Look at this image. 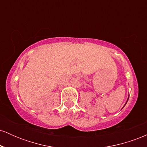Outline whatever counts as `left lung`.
I'll use <instances>...</instances> for the list:
<instances>
[{
	"label": "left lung",
	"instance_id": "obj_1",
	"mask_svg": "<svg viewBox=\"0 0 147 147\" xmlns=\"http://www.w3.org/2000/svg\"><path fill=\"white\" fill-rule=\"evenodd\" d=\"M128 99H129V98H128ZM128 101V100H127Z\"/></svg>",
	"mask_w": 147,
	"mask_h": 147
}]
</instances>
